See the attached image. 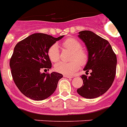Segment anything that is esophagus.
I'll use <instances>...</instances> for the list:
<instances>
[{"label": "esophagus", "mask_w": 127, "mask_h": 127, "mask_svg": "<svg viewBox=\"0 0 127 127\" xmlns=\"http://www.w3.org/2000/svg\"><path fill=\"white\" fill-rule=\"evenodd\" d=\"M64 77L69 78V79H72V77L71 76H68V75H64Z\"/></svg>", "instance_id": "obj_1"}]
</instances>
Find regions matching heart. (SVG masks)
Masks as SVG:
<instances>
[{
  "label": "heart",
  "instance_id": "heart-1",
  "mask_svg": "<svg viewBox=\"0 0 127 127\" xmlns=\"http://www.w3.org/2000/svg\"><path fill=\"white\" fill-rule=\"evenodd\" d=\"M64 48L72 52L71 60L69 63L59 62L55 65V70L64 74H73L79 68V65H84L88 60V55L85 50L81 49V44L77 39L68 38L62 43ZM49 58L53 62H56L60 58V52L57 44H53L48 51Z\"/></svg>",
  "mask_w": 127,
  "mask_h": 127
}]
</instances>
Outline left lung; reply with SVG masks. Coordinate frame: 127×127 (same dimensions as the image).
I'll use <instances>...</instances> for the list:
<instances>
[{"mask_svg": "<svg viewBox=\"0 0 127 127\" xmlns=\"http://www.w3.org/2000/svg\"><path fill=\"white\" fill-rule=\"evenodd\" d=\"M78 37L85 43L88 60L83 70H91L90 76L83 75V86L77 94L86 98H95L105 94L111 86L116 75L117 58L108 41L94 32L83 30Z\"/></svg>", "mask_w": 127, "mask_h": 127, "instance_id": "1", "label": "left lung"}]
</instances>
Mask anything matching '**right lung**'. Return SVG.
Here are the masks:
<instances>
[{
	"label": "right lung",
	"instance_id": "1",
	"mask_svg": "<svg viewBox=\"0 0 127 127\" xmlns=\"http://www.w3.org/2000/svg\"><path fill=\"white\" fill-rule=\"evenodd\" d=\"M64 37L55 38L50 35L35 33L14 47L10 60L11 74L18 88L28 98L42 100L51 96L57 89L63 75L57 72L42 73L41 70L43 68L51 69L48 49Z\"/></svg>",
	"mask_w": 127,
	"mask_h": 127
}]
</instances>
